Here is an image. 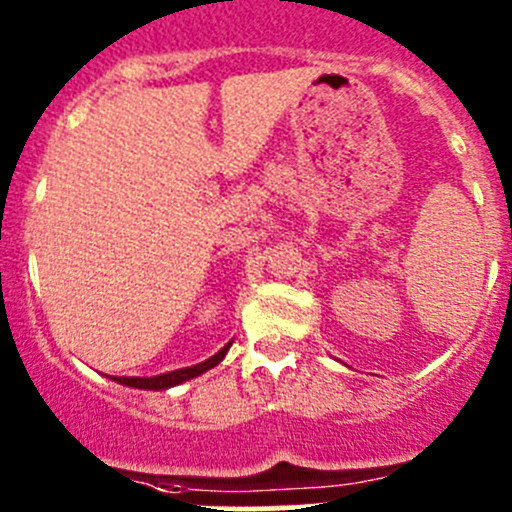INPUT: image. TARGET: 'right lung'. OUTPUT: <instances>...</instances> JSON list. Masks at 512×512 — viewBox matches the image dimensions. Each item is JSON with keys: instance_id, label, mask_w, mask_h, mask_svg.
<instances>
[{"instance_id": "right-lung-1", "label": "right lung", "mask_w": 512, "mask_h": 512, "mask_svg": "<svg viewBox=\"0 0 512 512\" xmlns=\"http://www.w3.org/2000/svg\"><path fill=\"white\" fill-rule=\"evenodd\" d=\"M227 349H230V344H225V347L220 349L218 354L210 356V359H205L203 364L185 366V369L168 371V374H158V376H116V379H113V381H118V384H123V386H133V389H151V391L170 389V386L183 384V381L195 379V376L205 374V371H208V369H213V366H218L220 361L225 359Z\"/></svg>"}]
</instances>
